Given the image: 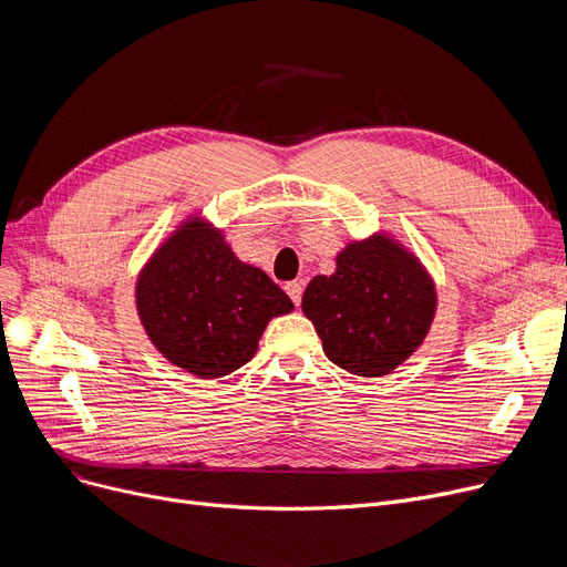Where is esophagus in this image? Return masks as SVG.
I'll list each match as a JSON object with an SVG mask.
<instances>
[{
    "label": "esophagus",
    "mask_w": 567,
    "mask_h": 567,
    "mask_svg": "<svg viewBox=\"0 0 567 567\" xmlns=\"http://www.w3.org/2000/svg\"><path fill=\"white\" fill-rule=\"evenodd\" d=\"M285 289H287V293H289V299L293 301V306L299 308V306H301V296H303V282H296V280H293V282H287Z\"/></svg>",
    "instance_id": "1"
}]
</instances>
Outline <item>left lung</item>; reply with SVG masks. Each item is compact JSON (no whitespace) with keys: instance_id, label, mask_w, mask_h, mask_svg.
I'll list each match as a JSON object with an SVG mask.
<instances>
[{"instance_id":"1","label":"left lung","mask_w":567,"mask_h":567,"mask_svg":"<svg viewBox=\"0 0 567 567\" xmlns=\"http://www.w3.org/2000/svg\"><path fill=\"white\" fill-rule=\"evenodd\" d=\"M436 293L419 259L383 236L351 244L333 276L306 287L301 308L329 361L359 377H381L423 342Z\"/></svg>"}]
</instances>
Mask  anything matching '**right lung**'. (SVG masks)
Here are the masks:
<instances>
[{
  "instance_id": "add662e5",
  "label": "right lung",
  "mask_w": 567,
  "mask_h": 567,
  "mask_svg": "<svg viewBox=\"0 0 567 567\" xmlns=\"http://www.w3.org/2000/svg\"><path fill=\"white\" fill-rule=\"evenodd\" d=\"M289 296L255 266L238 261L218 229L188 223L146 264L137 312L146 336L174 365L218 379L246 365Z\"/></svg>"
}]
</instances>
